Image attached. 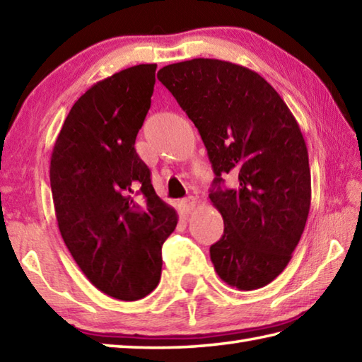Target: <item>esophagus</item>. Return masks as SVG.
I'll return each mask as SVG.
<instances>
[{
  "label": "esophagus",
  "instance_id": "obj_1",
  "mask_svg": "<svg viewBox=\"0 0 362 362\" xmlns=\"http://www.w3.org/2000/svg\"><path fill=\"white\" fill-rule=\"evenodd\" d=\"M196 207V199L193 196H189V197H187V199H183V201H180V204H179V209H180V214L183 215V216H187V215H189L191 211H193V209Z\"/></svg>",
  "mask_w": 362,
  "mask_h": 362
}]
</instances>
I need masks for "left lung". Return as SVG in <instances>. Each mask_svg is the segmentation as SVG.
I'll return each instance as SVG.
<instances>
[{"instance_id":"1","label":"left lung","mask_w":362,"mask_h":362,"mask_svg":"<svg viewBox=\"0 0 362 362\" xmlns=\"http://www.w3.org/2000/svg\"><path fill=\"white\" fill-rule=\"evenodd\" d=\"M158 80L199 130L215 173L210 201L224 233L210 259L226 284L260 288L292 259L310 209V169L300 125L257 72L197 58L169 64ZM226 173L239 179L221 189Z\"/></svg>"}]
</instances>
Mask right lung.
<instances>
[{"label": "right lung", "mask_w": 362, "mask_h": 362, "mask_svg": "<svg viewBox=\"0 0 362 362\" xmlns=\"http://www.w3.org/2000/svg\"><path fill=\"white\" fill-rule=\"evenodd\" d=\"M155 70L139 64L90 86L64 120L49 163L64 243L92 286L122 301L158 286L161 246L177 226L134 148Z\"/></svg>", "instance_id": "obj_1"}]
</instances>
